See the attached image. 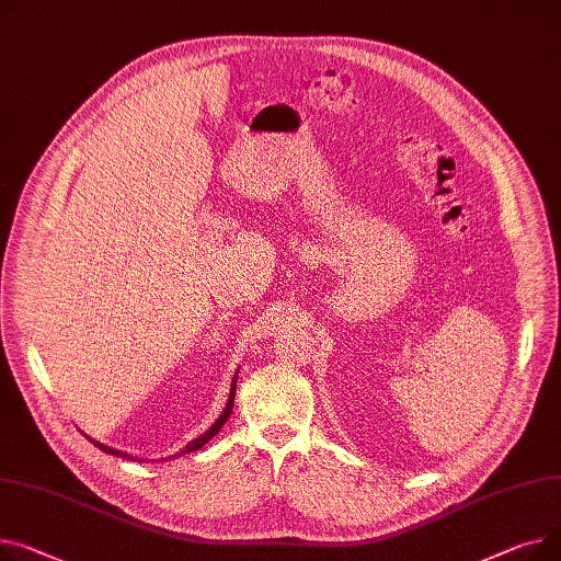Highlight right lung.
I'll return each mask as SVG.
<instances>
[{
  "label": "right lung",
  "instance_id": "obj_1",
  "mask_svg": "<svg viewBox=\"0 0 561 561\" xmlns=\"http://www.w3.org/2000/svg\"><path fill=\"white\" fill-rule=\"evenodd\" d=\"M237 379L239 377H234L232 379V388H230V399H228V403H226V410H222V413H220V417L211 424V428L207 431V433H203L201 437H196L194 442H190V444H186L184 446V449L180 451V454H192V451H198L201 449V446H205L218 431H220V426L222 424H226L228 422V417H230V413H232V405H234V390H237ZM94 446H99V449L101 451H105V454H110V456H117V458H128V460H133L128 454H124V451H117V449H110V446H105V444H101V442H96V439H90Z\"/></svg>",
  "mask_w": 561,
  "mask_h": 561
}]
</instances>
